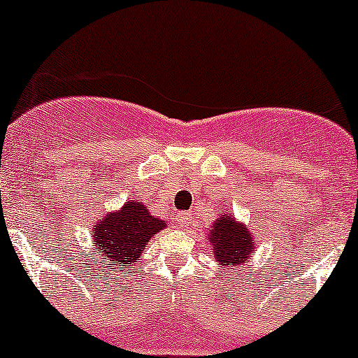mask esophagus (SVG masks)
Here are the masks:
<instances>
[{
    "label": "esophagus",
    "instance_id": "34e87169",
    "mask_svg": "<svg viewBox=\"0 0 358 358\" xmlns=\"http://www.w3.org/2000/svg\"><path fill=\"white\" fill-rule=\"evenodd\" d=\"M175 220H176V225H178L180 229H187V227L190 225L192 215H190V213H178Z\"/></svg>",
    "mask_w": 358,
    "mask_h": 358
}]
</instances>
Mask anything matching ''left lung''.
<instances>
[{
  "label": "left lung",
  "instance_id": "8db88e82",
  "mask_svg": "<svg viewBox=\"0 0 358 358\" xmlns=\"http://www.w3.org/2000/svg\"><path fill=\"white\" fill-rule=\"evenodd\" d=\"M215 229L211 230L209 243H211L215 259L220 262L225 268L227 265H239V263L248 262L251 258L252 236L248 230V227H243L234 218H227L222 215V218L216 220Z\"/></svg>",
  "mask_w": 358,
  "mask_h": 358
}]
</instances>
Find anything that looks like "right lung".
<instances>
[{"label": "right lung", "mask_w": 358, "mask_h": 358, "mask_svg": "<svg viewBox=\"0 0 358 358\" xmlns=\"http://www.w3.org/2000/svg\"><path fill=\"white\" fill-rule=\"evenodd\" d=\"M162 220L154 218L140 202L124 204L119 213H110L96 223L93 230L96 259L109 263L115 268H133L135 259L142 258V251L154 234L164 229Z\"/></svg>", "instance_id": "add662e5"}]
</instances>
